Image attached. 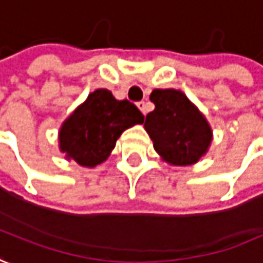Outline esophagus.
<instances>
[{"label": "esophagus", "instance_id": "esophagus-1", "mask_svg": "<svg viewBox=\"0 0 263 263\" xmlns=\"http://www.w3.org/2000/svg\"><path fill=\"white\" fill-rule=\"evenodd\" d=\"M137 106H138V109H140L142 114L144 115L147 114V104H145V102H142V100H141V102L137 103Z\"/></svg>", "mask_w": 263, "mask_h": 263}]
</instances>
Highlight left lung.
Returning a JSON list of instances; mask_svg holds the SVG:
<instances>
[{
  "mask_svg": "<svg viewBox=\"0 0 263 263\" xmlns=\"http://www.w3.org/2000/svg\"><path fill=\"white\" fill-rule=\"evenodd\" d=\"M156 109L145 118L154 149L170 164H194L206 153L213 132L199 110L182 91L156 88L149 96Z\"/></svg>",
  "mask_w": 263,
  "mask_h": 263,
  "instance_id": "obj_1",
  "label": "left lung"
}]
</instances>
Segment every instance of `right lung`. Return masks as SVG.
<instances>
[{"mask_svg": "<svg viewBox=\"0 0 263 263\" xmlns=\"http://www.w3.org/2000/svg\"><path fill=\"white\" fill-rule=\"evenodd\" d=\"M142 122L144 115L135 104L116 100L109 90L99 88L64 122L59 145L68 159L95 167L107 159L126 128Z\"/></svg>", "mask_w": 263, "mask_h": 263, "instance_id": "add662e5", "label": "right lung"}]
</instances>
